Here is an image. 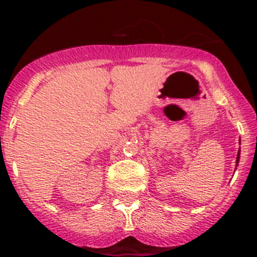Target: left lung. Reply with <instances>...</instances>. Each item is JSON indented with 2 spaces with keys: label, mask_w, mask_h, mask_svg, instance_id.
<instances>
[{
  "label": "left lung",
  "mask_w": 257,
  "mask_h": 257,
  "mask_svg": "<svg viewBox=\"0 0 257 257\" xmlns=\"http://www.w3.org/2000/svg\"><path fill=\"white\" fill-rule=\"evenodd\" d=\"M239 152H240V149H239ZM239 152H238V154H237V161H235V163H237V166H238V162H239V156H240Z\"/></svg>",
  "instance_id": "obj_1"
}]
</instances>
